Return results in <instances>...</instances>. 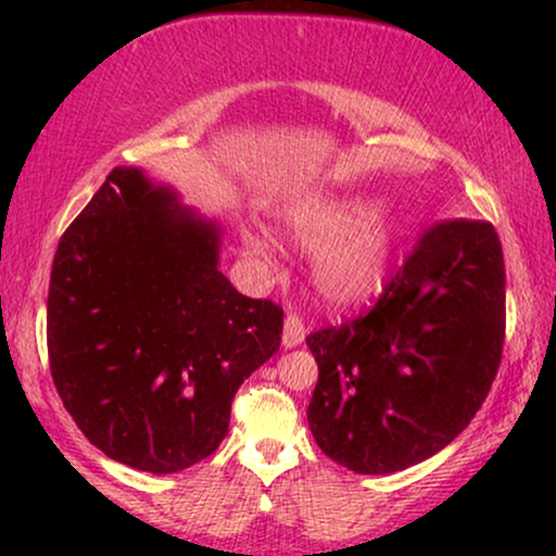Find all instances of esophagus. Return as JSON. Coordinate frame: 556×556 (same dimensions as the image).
I'll return each mask as SVG.
<instances>
[{
	"instance_id": "1",
	"label": "esophagus",
	"mask_w": 556,
	"mask_h": 556,
	"mask_svg": "<svg viewBox=\"0 0 556 556\" xmlns=\"http://www.w3.org/2000/svg\"><path fill=\"white\" fill-rule=\"evenodd\" d=\"M305 340V324L298 314H287L285 318V331H282V344L287 350L298 348Z\"/></svg>"
}]
</instances>
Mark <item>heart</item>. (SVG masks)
Listing matches in <instances>:
<instances>
[{
  "mask_svg": "<svg viewBox=\"0 0 556 556\" xmlns=\"http://www.w3.org/2000/svg\"><path fill=\"white\" fill-rule=\"evenodd\" d=\"M287 232L314 258V287L331 308H358L384 290L394 251L402 238V219L371 195L340 193L298 203L287 212ZM264 253V238H248Z\"/></svg>",
  "mask_w": 556,
  "mask_h": 556,
  "instance_id": "1",
  "label": "heart"
}]
</instances>
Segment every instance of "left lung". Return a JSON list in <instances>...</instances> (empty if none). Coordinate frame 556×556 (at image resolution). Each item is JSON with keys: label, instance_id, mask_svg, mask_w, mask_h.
<instances>
[{"label": "left lung", "instance_id": "obj_1", "mask_svg": "<svg viewBox=\"0 0 556 556\" xmlns=\"http://www.w3.org/2000/svg\"><path fill=\"white\" fill-rule=\"evenodd\" d=\"M308 426L363 476L429 460L460 437L502 361L504 258L489 222L431 227L366 316L308 337Z\"/></svg>", "mask_w": 556, "mask_h": 556}]
</instances>
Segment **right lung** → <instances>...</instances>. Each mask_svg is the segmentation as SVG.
<instances>
[{"mask_svg":"<svg viewBox=\"0 0 556 556\" xmlns=\"http://www.w3.org/2000/svg\"><path fill=\"white\" fill-rule=\"evenodd\" d=\"M222 227L169 185L117 167L54 253L52 379L93 446L177 473L229 431L235 392L282 342V308L219 271Z\"/></svg>","mask_w":556,"mask_h":556,"instance_id":"add662e5","label":"right lung"}]
</instances>
